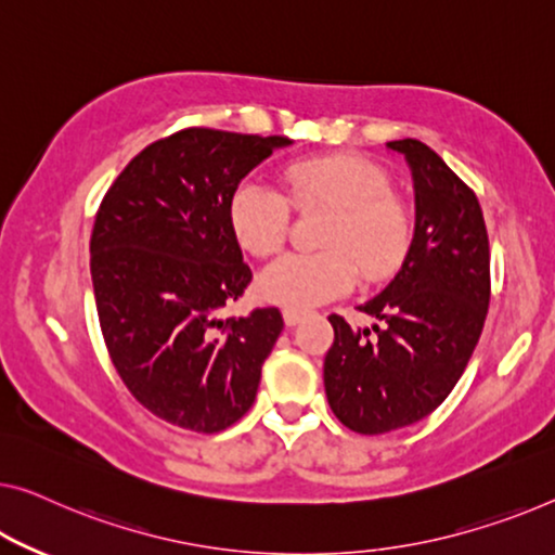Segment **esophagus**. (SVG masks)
<instances>
[{
	"mask_svg": "<svg viewBox=\"0 0 555 555\" xmlns=\"http://www.w3.org/2000/svg\"><path fill=\"white\" fill-rule=\"evenodd\" d=\"M304 317H306V311H301V309H284L286 326H296Z\"/></svg>",
	"mask_w": 555,
	"mask_h": 555,
	"instance_id": "1",
	"label": "esophagus"
}]
</instances>
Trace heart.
I'll list each match as a JSON object with an SVG mask.
<instances>
[{"label":"heart","instance_id":"obj_1","mask_svg":"<svg viewBox=\"0 0 555 555\" xmlns=\"http://www.w3.org/2000/svg\"><path fill=\"white\" fill-rule=\"evenodd\" d=\"M284 184L299 211L328 209L319 231L326 249L276 261L259 284L269 301L306 309L351 288L359 269L366 281H384L406 259L413 217L374 162L359 156L292 162ZM229 224L242 249L267 259L288 242L292 205L261 179H246L231 194Z\"/></svg>","mask_w":555,"mask_h":555}]
</instances>
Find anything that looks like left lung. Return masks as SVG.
<instances>
[{
    "label": "left lung",
    "mask_w": 555,
    "mask_h": 555,
    "mask_svg": "<svg viewBox=\"0 0 555 555\" xmlns=\"http://www.w3.org/2000/svg\"><path fill=\"white\" fill-rule=\"evenodd\" d=\"M406 156L416 189V234L382 294L359 306L378 319L351 328L331 313L324 359L331 411L363 436L411 426L441 406L468 366L491 301V249L481 204L434 149L388 142Z\"/></svg>",
    "instance_id": "left-lung-1"
}]
</instances>
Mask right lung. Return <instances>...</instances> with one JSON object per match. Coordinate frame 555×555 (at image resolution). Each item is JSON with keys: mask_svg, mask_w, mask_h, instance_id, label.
Instances as JSON below:
<instances>
[{"mask_svg": "<svg viewBox=\"0 0 555 555\" xmlns=\"http://www.w3.org/2000/svg\"><path fill=\"white\" fill-rule=\"evenodd\" d=\"M286 144L181 129L142 149L99 204L89 269L106 351L131 396L167 424L219 434L256 399L284 319L276 306L219 319L254 279L229 202Z\"/></svg>", "mask_w": 555, "mask_h": 555, "instance_id": "right-lung-1", "label": "right lung"}]
</instances>
